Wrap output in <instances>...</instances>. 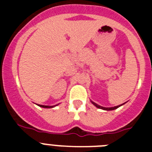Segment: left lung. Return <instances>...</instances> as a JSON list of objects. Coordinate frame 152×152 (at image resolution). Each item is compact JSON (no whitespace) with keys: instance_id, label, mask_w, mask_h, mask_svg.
I'll return each mask as SVG.
<instances>
[{"instance_id":"8db88e82","label":"left lung","mask_w":152,"mask_h":152,"mask_svg":"<svg viewBox=\"0 0 152 152\" xmlns=\"http://www.w3.org/2000/svg\"><path fill=\"white\" fill-rule=\"evenodd\" d=\"M91 103H92L95 106V107H97V108L102 109V110H116V109H117L118 107H119L120 106H122V105H119V106H116V107H101V106H100V105H98V104L95 103L94 102L91 101Z\"/></svg>"}]
</instances>
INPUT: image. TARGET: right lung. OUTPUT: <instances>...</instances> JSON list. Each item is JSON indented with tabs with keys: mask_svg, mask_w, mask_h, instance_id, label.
I'll return each mask as SVG.
<instances>
[{
	"mask_svg": "<svg viewBox=\"0 0 152 152\" xmlns=\"http://www.w3.org/2000/svg\"><path fill=\"white\" fill-rule=\"evenodd\" d=\"M39 106L41 107H43V108H52V107H54L53 106H44V105H39Z\"/></svg>",
	"mask_w": 152,
	"mask_h": 152,
	"instance_id": "obj_1",
	"label": "right lung"
}]
</instances>
